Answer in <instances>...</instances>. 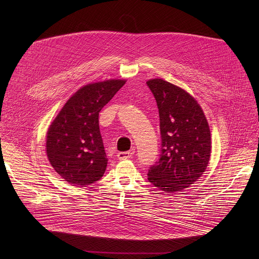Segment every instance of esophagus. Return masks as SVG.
Masks as SVG:
<instances>
[{
    "label": "esophagus",
    "instance_id": "34e87169",
    "mask_svg": "<svg viewBox=\"0 0 259 259\" xmlns=\"http://www.w3.org/2000/svg\"><path fill=\"white\" fill-rule=\"evenodd\" d=\"M135 154V149H131L129 152H121L118 154V158L120 160H126L130 159Z\"/></svg>",
    "mask_w": 259,
    "mask_h": 259
}]
</instances>
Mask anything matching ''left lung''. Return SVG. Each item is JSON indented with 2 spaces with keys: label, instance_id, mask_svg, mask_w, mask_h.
<instances>
[{
  "label": "left lung",
  "instance_id": "left-lung-1",
  "mask_svg": "<svg viewBox=\"0 0 259 259\" xmlns=\"http://www.w3.org/2000/svg\"><path fill=\"white\" fill-rule=\"evenodd\" d=\"M160 116L161 155L147 179L158 190L174 194L189 188L206 170L211 155V134L197 100L162 79L146 82Z\"/></svg>",
  "mask_w": 259,
  "mask_h": 259
}]
</instances>
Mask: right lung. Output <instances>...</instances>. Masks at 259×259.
I'll return each instance as SVG.
<instances>
[{
    "label": "right lung",
    "mask_w": 259,
    "mask_h": 259,
    "mask_svg": "<svg viewBox=\"0 0 259 259\" xmlns=\"http://www.w3.org/2000/svg\"><path fill=\"white\" fill-rule=\"evenodd\" d=\"M125 83V80H107L82 87L50 125L46 140L48 160L71 186L86 187L103 176L107 159L98 116Z\"/></svg>",
    "instance_id": "obj_1"
}]
</instances>
